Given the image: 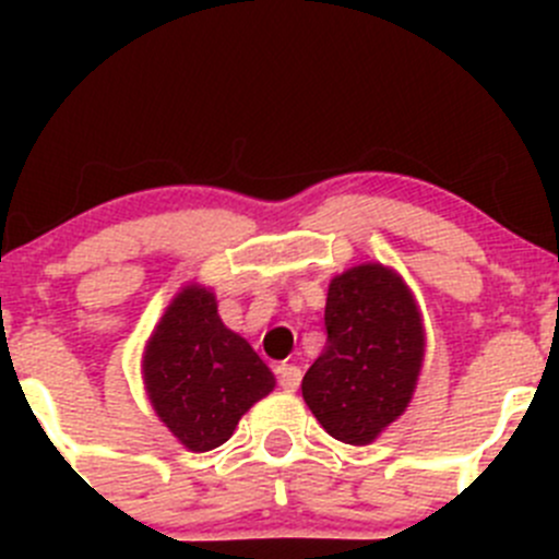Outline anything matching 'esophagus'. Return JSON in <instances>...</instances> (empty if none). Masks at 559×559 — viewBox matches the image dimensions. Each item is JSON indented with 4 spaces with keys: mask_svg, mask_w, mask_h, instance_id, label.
Here are the masks:
<instances>
[{
    "mask_svg": "<svg viewBox=\"0 0 559 559\" xmlns=\"http://www.w3.org/2000/svg\"><path fill=\"white\" fill-rule=\"evenodd\" d=\"M275 373H278V384H281V389H286V392H295L297 386H300V381H302V370L297 368V365H278V370H275Z\"/></svg>",
    "mask_w": 559,
    "mask_h": 559,
    "instance_id": "34e87169",
    "label": "esophagus"
}]
</instances>
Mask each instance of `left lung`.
Wrapping results in <instances>:
<instances>
[{
    "label": "left lung",
    "mask_w": 559,
    "mask_h": 559,
    "mask_svg": "<svg viewBox=\"0 0 559 559\" xmlns=\"http://www.w3.org/2000/svg\"><path fill=\"white\" fill-rule=\"evenodd\" d=\"M326 346L302 379V397L332 438L373 441L408 405L425 357L414 295L397 273L359 264L332 278Z\"/></svg>",
    "instance_id": "obj_1"
}]
</instances>
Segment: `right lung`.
<instances>
[{
  "mask_svg": "<svg viewBox=\"0 0 559 559\" xmlns=\"http://www.w3.org/2000/svg\"><path fill=\"white\" fill-rule=\"evenodd\" d=\"M145 386L159 419L191 452L229 441L240 416L273 392L275 379L259 354L224 326L211 292H180L151 335Z\"/></svg>",
  "mask_w": 559,
  "mask_h": 559,
  "instance_id": "add662e5",
  "label": "right lung"
}]
</instances>
